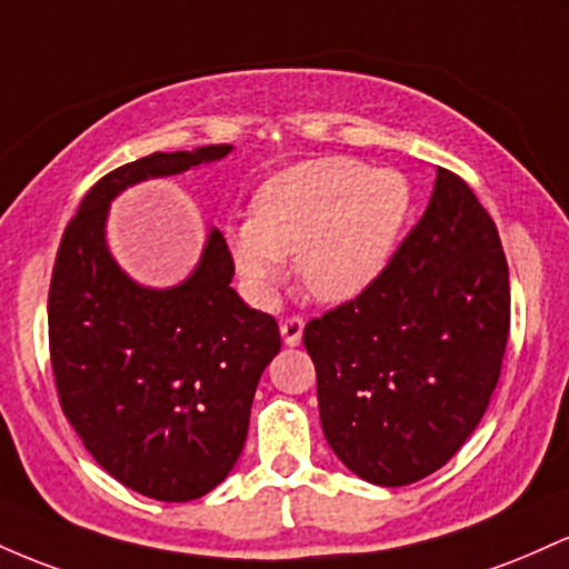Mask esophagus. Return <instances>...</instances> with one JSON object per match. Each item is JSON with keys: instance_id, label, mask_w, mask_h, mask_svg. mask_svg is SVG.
<instances>
[{"instance_id": "34e87169", "label": "esophagus", "mask_w": 569, "mask_h": 569, "mask_svg": "<svg viewBox=\"0 0 569 569\" xmlns=\"http://www.w3.org/2000/svg\"><path fill=\"white\" fill-rule=\"evenodd\" d=\"M279 330H282V338H284L287 347H298V343H301V336H303V319L298 315L284 317L282 325H279Z\"/></svg>"}]
</instances>
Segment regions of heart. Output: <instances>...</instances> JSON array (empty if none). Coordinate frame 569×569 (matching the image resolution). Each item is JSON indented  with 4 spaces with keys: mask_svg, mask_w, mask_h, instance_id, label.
Segmentation results:
<instances>
[{
    "mask_svg": "<svg viewBox=\"0 0 569 569\" xmlns=\"http://www.w3.org/2000/svg\"><path fill=\"white\" fill-rule=\"evenodd\" d=\"M411 209L398 171L319 158L260 184L247 220L226 228L239 277L263 296L298 258L306 290L319 301H349L385 271Z\"/></svg>",
    "mask_w": 569,
    "mask_h": 569,
    "instance_id": "1",
    "label": "heart"
}]
</instances>
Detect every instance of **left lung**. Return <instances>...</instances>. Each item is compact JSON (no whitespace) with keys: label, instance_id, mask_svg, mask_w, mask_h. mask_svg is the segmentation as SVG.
Listing matches in <instances>:
<instances>
[{"label":"left lung","instance_id":"left-lung-1","mask_svg":"<svg viewBox=\"0 0 569 569\" xmlns=\"http://www.w3.org/2000/svg\"><path fill=\"white\" fill-rule=\"evenodd\" d=\"M508 330L495 220L462 177L438 166L422 220L385 271L303 330L330 449L379 487L436 473L481 422Z\"/></svg>","mask_w":569,"mask_h":569}]
</instances>
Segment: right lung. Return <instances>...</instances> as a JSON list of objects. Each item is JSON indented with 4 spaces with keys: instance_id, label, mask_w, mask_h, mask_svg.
Masks as SVG:
<instances>
[{
    "instance_id": "obj_1",
    "label": "right lung",
    "mask_w": 569,
    "mask_h": 569,
    "mask_svg": "<svg viewBox=\"0 0 569 569\" xmlns=\"http://www.w3.org/2000/svg\"><path fill=\"white\" fill-rule=\"evenodd\" d=\"M228 152L231 144L152 152L101 177L61 236L50 279V366L63 417L107 473L161 502L196 500L231 473L282 336L277 319L236 296L220 231L182 284L150 290L107 250V209L133 182Z\"/></svg>"
}]
</instances>
